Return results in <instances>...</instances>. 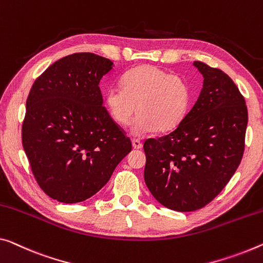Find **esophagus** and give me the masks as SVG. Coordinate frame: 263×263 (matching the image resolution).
<instances>
[{
  "mask_svg": "<svg viewBox=\"0 0 263 263\" xmlns=\"http://www.w3.org/2000/svg\"><path fill=\"white\" fill-rule=\"evenodd\" d=\"M132 144H133V148H134V149H141V148H142V142H141V141L137 140V139H133L132 140Z\"/></svg>",
  "mask_w": 263,
  "mask_h": 263,
  "instance_id": "obj_1",
  "label": "esophagus"
}]
</instances>
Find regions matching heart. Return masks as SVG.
Here are the masks:
<instances>
[{"label": "heart", "instance_id": "b5f03b06", "mask_svg": "<svg viewBox=\"0 0 263 263\" xmlns=\"http://www.w3.org/2000/svg\"><path fill=\"white\" fill-rule=\"evenodd\" d=\"M192 90L179 75L154 66H141L127 71L123 87L112 86L106 91V104L120 126L132 122V134L141 136L159 129L168 132L182 122L191 106Z\"/></svg>", "mask_w": 263, "mask_h": 263}]
</instances>
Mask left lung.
Returning <instances> with one entry per match:
<instances>
[{
  "label": "left lung",
  "mask_w": 263,
  "mask_h": 263,
  "mask_svg": "<svg viewBox=\"0 0 263 263\" xmlns=\"http://www.w3.org/2000/svg\"><path fill=\"white\" fill-rule=\"evenodd\" d=\"M193 66L203 76L195 104L169 134L143 144L145 184L176 212L196 211L219 195L241 162L248 123L234 81L203 62Z\"/></svg>",
  "instance_id": "obj_1"
}]
</instances>
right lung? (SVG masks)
Listing matches in <instances>:
<instances>
[{
    "label": "right lung",
    "mask_w": 263,
    "mask_h": 263,
    "mask_svg": "<svg viewBox=\"0 0 263 263\" xmlns=\"http://www.w3.org/2000/svg\"><path fill=\"white\" fill-rule=\"evenodd\" d=\"M112 62L92 52L68 55L31 87L22 144L42 191L63 203L95 195L132 151L99 87Z\"/></svg>",
    "instance_id": "add662e5"
}]
</instances>
